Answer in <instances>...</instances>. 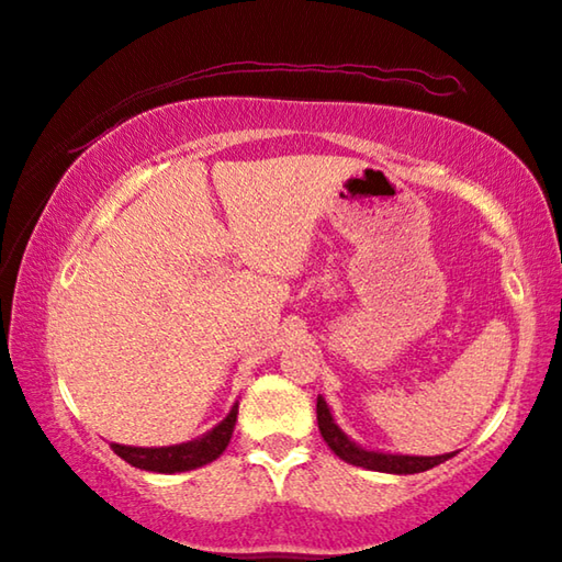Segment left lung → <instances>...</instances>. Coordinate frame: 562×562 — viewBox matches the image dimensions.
I'll return each mask as SVG.
<instances>
[{"instance_id":"left-lung-1","label":"left lung","mask_w":562,"mask_h":562,"mask_svg":"<svg viewBox=\"0 0 562 562\" xmlns=\"http://www.w3.org/2000/svg\"><path fill=\"white\" fill-rule=\"evenodd\" d=\"M316 416H318V429H321V437H324V442L331 447V452L336 454V458L349 462V465L375 470V473L414 475V473H424V470L442 465V462L454 458V452L434 454V458H422V454H393V452L368 450V447L357 445L355 439L347 437V434L341 431V426L336 424V418L331 414V408H328L324 395H318Z\"/></svg>"}]
</instances>
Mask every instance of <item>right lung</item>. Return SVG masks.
<instances>
[{
    "mask_svg": "<svg viewBox=\"0 0 562 562\" xmlns=\"http://www.w3.org/2000/svg\"><path fill=\"white\" fill-rule=\"evenodd\" d=\"M238 403H234L228 416L221 424H215L203 437L192 442L169 445V447H131V445H112L117 458L131 462L133 468L148 470V473H184V470L203 468L207 462L218 460L226 450L231 437H234Z\"/></svg>",
    "mask_w": 562,
    "mask_h": 562,
    "instance_id": "1",
    "label": "right lung"
}]
</instances>
